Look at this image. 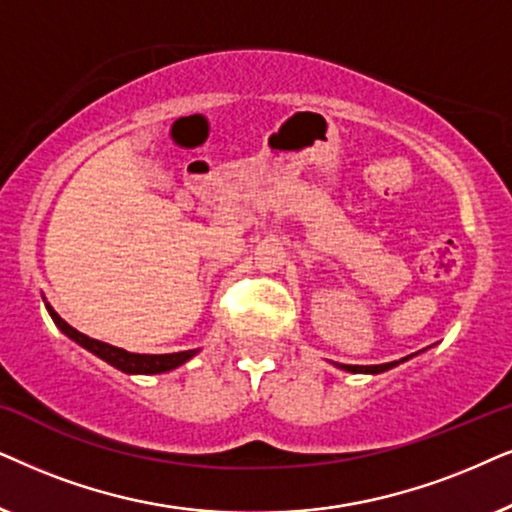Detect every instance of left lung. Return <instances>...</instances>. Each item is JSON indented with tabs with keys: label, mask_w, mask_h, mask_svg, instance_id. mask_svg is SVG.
<instances>
[{
	"label": "left lung",
	"mask_w": 512,
	"mask_h": 512,
	"mask_svg": "<svg viewBox=\"0 0 512 512\" xmlns=\"http://www.w3.org/2000/svg\"><path fill=\"white\" fill-rule=\"evenodd\" d=\"M414 356H417V353H412V356H405L400 360H393V363H384V365H342V363H332V365L339 367V370H344V372H351V374H381V372L393 370V367H398L400 363H407V360Z\"/></svg>",
	"instance_id": "1"
}]
</instances>
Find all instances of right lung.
I'll use <instances>...</instances> for the list:
<instances>
[{"label":"right lung","mask_w":512,"mask_h":512,"mask_svg":"<svg viewBox=\"0 0 512 512\" xmlns=\"http://www.w3.org/2000/svg\"><path fill=\"white\" fill-rule=\"evenodd\" d=\"M46 311L53 318V323L58 325V330L63 332L65 337H70L72 342H77L79 346H84L86 351H91L93 356H98L100 360H105L117 370L126 372V374H163L175 370V367L185 365L187 360H192L196 353L201 349H189V351H180V353H161V356H147V353H131L126 349H119V346L98 342V339H91L86 335H81L79 330H74L70 323H65L63 318L53 311V306L46 302Z\"/></svg>","instance_id":"1"}]
</instances>
